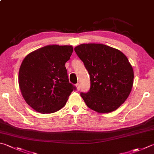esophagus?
Returning a JSON list of instances; mask_svg holds the SVG:
<instances>
[{"instance_id":"1","label":"esophagus","mask_w":154,"mask_h":154,"mask_svg":"<svg viewBox=\"0 0 154 154\" xmlns=\"http://www.w3.org/2000/svg\"><path fill=\"white\" fill-rule=\"evenodd\" d=\"M76 87L77 91H80V85L79 83H77V84H76Z\"/></svg>"}]
</instances>
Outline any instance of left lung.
Listing matches in <instances>:
<instances>
[{
    "instance_id": "obj_1",
    "label": "left lung",
    "mask_w": 154,
    "mask_h": 154,
    "mask_svg": "<svg viewBox=\"0 0 154 154\" xmlns=\"http://www.w3.org/2000/svg\"><path fill=\"white\" fill-rule=\"evenodd\" d=\"M91 78V88L80 96L87 106L99 113L115 111L131 91L133 69L121 51L100 43L80 44L74 48Z\"/></svg>"
}]
</instances>
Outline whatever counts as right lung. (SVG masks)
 I'll return each mask as SVG.
<instances>
[{"instance_id":"right-lung-1","label":"right lung","mask_w":154,"mask_h":154,"mask_svg":"<svg viewBox=\"0 0 154 154\" xmlns=\"http://www.w3.org/2000/svg\"><path fill=\"white\" fill-rule=\"evenodd\" d=\"M72 45H50L29 54L21 65L19 85L29 105L40 113H53L65 106L76 89L69 83L65 63Z\"/></svg>"}]
</instances>
